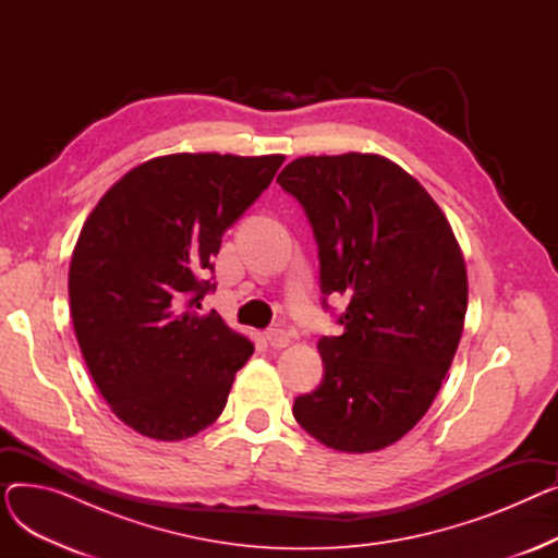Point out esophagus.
Returning a JSON list of instances; mask_svg holds the SVG:
<instances>
[{"label": "esophagus", "mask_w": 558, "mask_h": 558, "mask_svg": "<svg viewBox=\"0 0 558 558\" xmlns=\"http://www.w3.org/2000/svg\"><path fill=\"white\" fill-rule=\"evenodd\" d=\"M267 341H269V345L271 348H287L289 343H291V337H289V332L287 330H280V328H271V330H267Z\"/></svg>", "instance_id": "1"}]
</instances>
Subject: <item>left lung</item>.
<instances>
[{"label":"left lung","mask_w":558,"mask_h":558,"mask_svg":"<svg viewBox=\"0 0 558 558\" xmlns=\"http://www.w3.org/2000/svg\"><path fill=\"white\" fill-rule=\"evenodd\" d=\"M278 183L312 223L320 289L348 301L343 335L318 341L324 383L294 400V418L332 450H383L427 414L454 360L461 246L427 190L385 156H303Z\"/></svg>","instance_id":"left-lung-1"}]
</instances>
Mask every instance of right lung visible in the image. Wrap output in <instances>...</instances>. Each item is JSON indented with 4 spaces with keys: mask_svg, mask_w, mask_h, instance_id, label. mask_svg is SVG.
<instances>
[{
    "mask_svg": "<svg viewBox=\"0 0 558 558\" xmlns=\"http://www.w3.org/2000/svg\"><path fill=\"white\" fill-rule=\"evenodd\" d=\"M284 156L171 154L124 173L85 219L70 262L76 341L112 414L156 441L210 427L253 343L213 310L221 238Z\"/></svg>",
    "mask_w": 558,
    "mask_h": 558,
    "instance_id": "right-lung-1",
    "label": "right lung"
}]
</instances>
